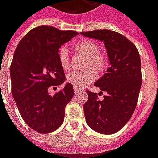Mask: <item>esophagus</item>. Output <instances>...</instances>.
I'll return each mask as SVG.
<instances>
[{
    "mask_svg": "<svg viewBox=\"0 0 158 158\" xmlns=\"http://www.w3.org/2000/svg\"><path fill=\"white\" fill-rule=\"evenodd\" d=\"M73 90H74V93H75V94H77V93H79L80 91H82V90L79 89V88H77V87H74V88H73Z\"/></svg>",
    "mask_w": 158,
    "mask_h": 158,
    "instance_id": "obj_1",
    "label": "esophagus"
}]
</instances>
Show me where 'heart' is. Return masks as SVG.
Instances as JSON below:
<instances>
[{"instance_id": "1", "label": "heart", "mask_w": 158, "mask_h": 158, "mask_svg": "<svg viewBox=\"0 0 158 158\" xmlns=\"http://www.w3.org/2000/svg\"><path fill=\"white\" fill-rule=\"evenodd\" d=\"M76 52L87 57L85 67H93L98 71H102L106 65V59L102 54L100 53V47L95 42L91 40H83L74 45ZM58 61L61 68L64 71L70 69V60L66 47L62 46L57 52ZM97 74L93 69H88L85 71H73L67 76V80L74 87L80 88L89 85L96 79Z\"/></svg>"}]
</instances>
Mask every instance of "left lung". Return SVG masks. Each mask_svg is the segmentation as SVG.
<instances>
[{
  "mask_svg": "<svg viewBox=\"0 0 158 158\" xmlns=\"http://www.w3.org/2000/svg\"><path fill=\"white\" fill-rule=\"evenodd\" d=\"M80 34L104 42L110 62L106 73L94 84L101 89V94L106 93L103 100L97 93L86 91L89 96L84 104L86 123L96 132L112 135L125 125L137 105L142 83L139 52L129 40L115 31L98 29Z\"/></svg>",
  "mask_w": 158,
  "mask_h": 158,
  "instance_id": "8db88e82",
  "label": "left lung"
}]
</instances>
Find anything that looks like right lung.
Wrapping results in <instances>:
<instances>
[{"label": "right lung", "mask_w": 158, "mask_h": 158, "mask_svg": "<svg viewBox=\"0 0 158 158\" xmlns=\"http://www.w3.org/2000/svg\"><path fill=\"white\" fill-rule=\"evenodd\" d=\"M77 35L73 30L38 26L26 34L15 50L10 68L12 96L24 122L38 133L52 132L63 122L73 87L67 83L54 96L48 89L65 81L57 52Z\"/></svg>", "instance_id": "add662e5"}]
</instances>
